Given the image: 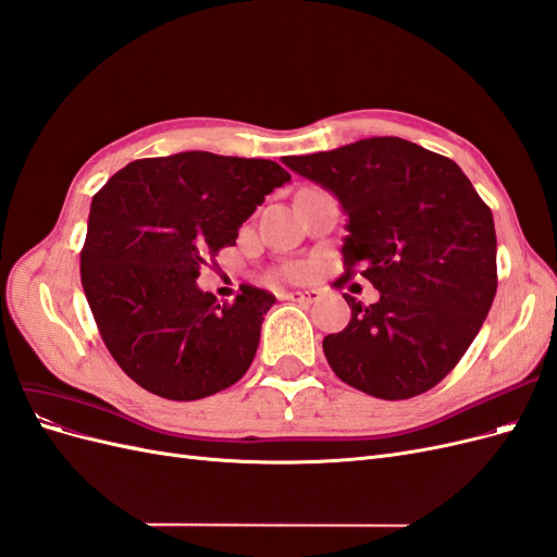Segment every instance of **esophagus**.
<instances>
[{
  "label": "esophagus",
  "mask_w": 557,
  "mask_h": 557,
  "mask_svg": "<svg viewBox=\"0 0 557 557\" xmlns=\"http://www.w3.org/2000/svg\"><path fill=\"white\" fill-rule=\"evenodd\" d=\"M283 299L297 301V305H313V301L320 299V290H290L283 295Z\"/></svg>",
  "instance_id": "obj_1"
}]
</instances>
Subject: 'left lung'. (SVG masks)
<instances>
[{
    "label": "left lung",
    "instance_id": "obj_1",
    "mask_svg": "<svg viewBox=\"0 0 557 557\" xmlns=\"http://www.w3.org/2000/svg\"><path fill=\"white\" fill-rule=\"evenodd\" d=\"M348 213L344 276L381 297L344 295L350 323L323 339L332 372L379 399H409L446 379L497 293L493 211L453 160L399 137H372L283 160Z\"/></svg>",
    "mask_w": 557,
    "mask_h": 557
}]
</instances>
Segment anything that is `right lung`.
Returning a JSON list of instances; mask_svg holds the SVG:
<instances>
[{
  "mask_svg": "<svg viewBox=\"0 0 557 557\" xmlns=\"http://www.w3.org/2000/svg\"><path fill=\"white\" fill-rule=\"evenodd\" d=\"M290 174L278 162L188 150L134 160L92 197L81 283L117 367L148 393L193 401L237 383L276 297L234 301L197 288L201 267Z\"/></svg>",
  "mask_w": 557,
  "mask_h": 557,
  "instance_id": "obj_1",
  "label": "right lung"
}]
</instances>
